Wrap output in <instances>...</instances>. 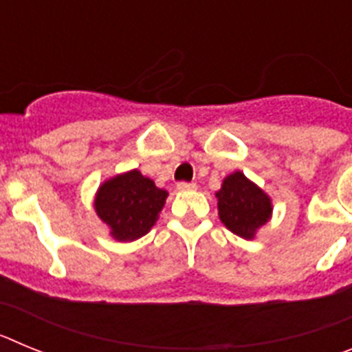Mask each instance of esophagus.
Instances as JSON below:
<instances>
[{"mask_svg": "<svg viewBox=\"0 0 352 352\" xmlns=\"http://www.w3.org/2000/svg\"><path fill=\"white\" fill-rule=\"evenodd\" d=\"M176 188H178V190H182V192H185V190H194V188H195V183L179 182L178 185H176Z\"/></svg>", "mask_w": 352, "mask_h": 352, "instance_id": "obj_1", "label": "esophagus"}]
</instances>
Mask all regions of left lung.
Segmentation results:
<instances>
[{"instance_id":"1","label":"left lung","mask_w":352,"mask_h":352,"mask_svg":"<svg viewBox=\"0 0 352 352\" xmlns=\"http://www.w3.org/2000/svg\"><path fill=\"white\" fill-rule=\"evenodd\" d=\"M219 214L223 226L241 238H254L261 226L272 214L270 197L245 178L243 173H232L223 179L219 192Z\"/></svg>"}]
</instances>
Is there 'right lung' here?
Returning <instances> with one entry per match:
<instances>
[{
    "mask_svg": "<svg viewBox=\"0 0 352 352\" xmlns=\"http://www.w3.org/2000/svg\"><path fill=\"white\" fill-rule=\"evenodd\" d=\"M167 192L157 188L139 170L109 179L98 188L95 210L120 241H132L153 227L166 204Z\"/></svg>",
    "mask_w": 352,
    "mask_h": 352,
    "instance_id": "right-lung-1",
    "label": "right lung"
}]
</instances>
